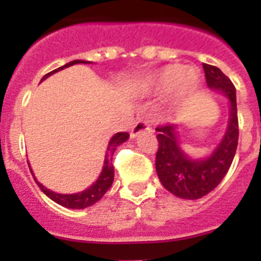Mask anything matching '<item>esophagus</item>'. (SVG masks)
<instances>
[{"mask_svg":"<svg viewBox=\"0 0 261 261\" xmlns=\"http://www.w3.org/2000/svg\"><path fill=\"white\" fill-rule=\"evenodd\" d=\"M142 131H153L151 126L146 120H142V119H139L138 122L135 123L134 126L131 127V137L135 138L137 135H139Z\"/></svg>","mask_w":261,"mask_h":261,"instance_id":"esophagus-1","label":"esophagus"}]
</instances>
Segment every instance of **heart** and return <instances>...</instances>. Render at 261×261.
I'll list each match as a JSON object with an SVG mask.
<instances>
[{"instance_id": "b5f03b06", "label": "heart", "mask_w": 261, "mask_h": 261, "mask_svg": "<svg viewBox=\"0 0 261 261\" xmlns=\"http://www.w3.org/2000/svg\"><path fill=\"white\" fill-rule=\"evenodd\" d=\"M200 83V75L194 67L168 65L153 70L141 81L145 93L159 94L167 92L173 104H182L195 93Z\"/></svg>"}]
</instances>
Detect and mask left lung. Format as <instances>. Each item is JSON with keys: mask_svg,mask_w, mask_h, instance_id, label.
Segmentation results:
<instances>
[{"mask_svg": "<svg viewBox=\"0 0 261 261\" xmlns=\"http://www.w3.org/2000/svg\"><path fill=\"white\" fill-rule=\"evenodd\" d=\"M203 70L207 87L225 94L230 102L226 133L214 151L206 159L192 160L181 150L174 124H165L155 128V131H159L155 171L161 184L171 194L181 199H199L214 190L229 171L239 143L234 85L218 67L203 63Z\"/></svg>", "mask_w": 261, "mask_h": 261, "instance_id": "obj_1", "label": "left lung"}]
</instances>
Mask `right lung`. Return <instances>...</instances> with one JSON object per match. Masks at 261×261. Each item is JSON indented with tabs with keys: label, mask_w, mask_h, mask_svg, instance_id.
Segmentation results:
<instances>
[{
	"label": "right lung",
	"mask_w": 261,
	"mask_h": 261,
	"mask_svg": "<svg viewBox=\"0 0 261 261\" xmlns=\"http://www.w3.org/2000/svg\"><path fill=\"white\" fill-rule=\"evenodd\" d=\"M75 63H90V62H85V61H71V62L66 63L65 66H61L58 69H55V70L50 71V73H47L44 77L42 79L46 80L47 77H50L51 74H54L57 71L62 70L65 67L73 66ZM128 133H118V134H115L112 138H111L110 143H108V147H107V153H106V159H104V167H102V171L98 176V178L96 181L87 188L85 191H81L79 194H57V192H53V191L47 190L46 187L40 184V182L35 178V181L38 182L39 188L44 192V194L48 196L50 199H53L55 203H58L61 206L66 207V208H87V207L92 206L96 202H98L100 199L104 196L107 191L110 190V187L112 186V181H114V165H112V155H114L115 150H116V147L119 145H122L123 142H126L127 139H128ZM31 169V167H30ZM32 173V172H31Z\"/></svg>",
	"instance_id": "right-lung-1"
}]
</instances>
